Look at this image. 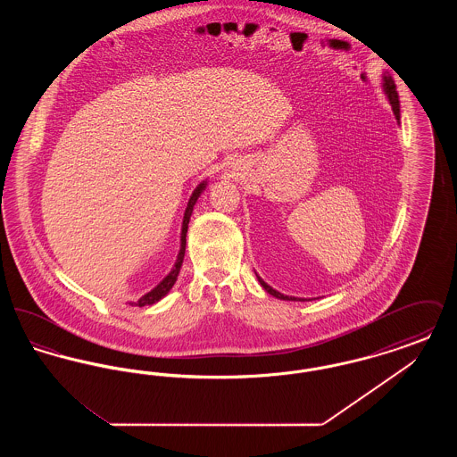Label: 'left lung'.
Masks as SVG:
<instances>
[{"instance_id":"8db88e82","label":"left lung","mask_w":457,"mask_h":457,"mask_svg":"<svg viewBox=\"0 0 457 457\" xmlns=\"http://www.w3.org/2000/svg\"><path fill=\"white\" fill-rule=\"evenodd\" d=\"M382 88H384V94H386V97H387V101H389V104H391L392 112H394V116H395L397 123H401V106H399V96H397L395 84H394V80H392V77L389 75V73H384V75H382ZM255 276H257V279H259V283H261L262 287H263V289H265L269 295L276 296L278 300H284V302H304V298L287 296V295L279 293L278 289H274L272 286H269V284L265 283V281L262 279L261 276H259L257 272H255Z\"/></svg>"}]
</instances>
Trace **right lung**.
Here are the masks:
<instances>
[{
	"label": "right lung",
	"instance_id": "add662e5",
	"mask_svg": "<svg viewBox=\"0 0 457 457\" xmlns=\"http://www.w3.org/2000/svg\"><path fill=\"white\" fill-rule=\"evenodd\" d=\"M207 183L209 179H204L200 181L195 187V190L192 192L190 200L187 204V209H185V214H183V222H181V235H179V250H178V257L174 261L173 269L168 272V276L157 284L155 287H153L149 293H145L138 302H130V306H151V304L157 303L159 300H162L171 289H173L174 283L178 279V274H179V269H181V263L185 259V246H187V231H188V222L190 218L194 214V207H195L196 200L198 196L204 194V190L207 188Z\"/></svg>",
	"mask_w": 457,
	"mask_h": 457
}]
</instances>
